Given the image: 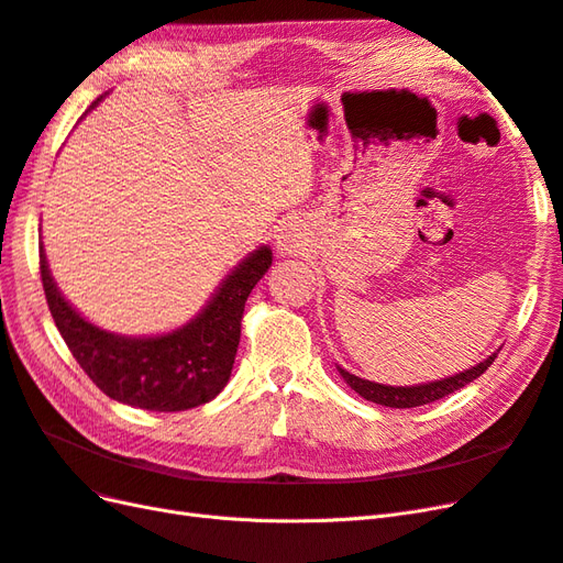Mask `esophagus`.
Instances as JSON below:
<instances>
[{"label": "esophagus", "instance_id": "1", "mask_svg": "<svg viewBox=\"0 0 563 563\" xmlns=\"http://www.w3.org/2000/svg\"><path fill=\"white\" fill-rule=\"evenodd\" d=\"M302 236L300 232H296L294 228H284L279 234H277V251L282 255H296L300 251V244Z\"/></svg>", "mask_w": 563, "mask_h": 563}]
</instances>
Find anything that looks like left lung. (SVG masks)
<instances>
[{
  "label": "left lung",
  "instance_id": "1",
  "mask_svg": "<svg viewBox=\"0 0 563 563\" xmlns=\"http://www.w3.org/2000/svg\"><path fill=\"white\" fill-rule=\"evenodd\" d=\"M500 352V350H498ZM498 352H493L488 360H484L482 364L472 366L465 373H457V376L444 378V380H437V383H428V385H416V387H389V385H378V383H371L364 378H356L352 373H347L345 368H340V376L345 378V383L354 389L360 391V395L373 404H380V406H389V408H413V406H422V404H432L437 399H444L446 395H453L455 389L470 385L472 380H476L482 376V373L496 362Z\"/></svg>",
  "mask_w": 563,
  "mask_h": 563
}]
</instances>
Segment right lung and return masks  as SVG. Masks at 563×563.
I'll return each instance as SVG.
<instances>
[{"mask_svg":"<svg viewBox=\"0 0 563 563\" xmlns=\"http://www.w3.org/2000/svg\"><path fill=\"white\" fill-rule=\"evenodd\" d=\"M269 265L267 246L253 251L187 327L157 338H124L100 331L65 302L40 246L48 310L77 364L110 399L164 413L207 404L228 385L246 298Z\"/></svg>","mask_w":563,"mask_h":563,"instance_id":"1","label":"right lung"}]
</instances>
